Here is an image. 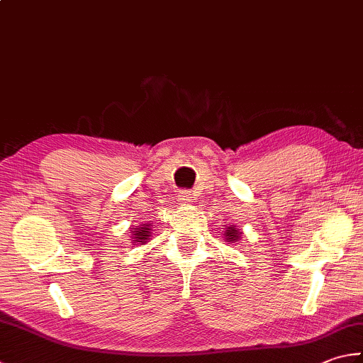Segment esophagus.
<instances>
[{"instance_id": "34e87169", "label": "esophagus", "mask_w": 363, "mask_h": 363, "mask_svg": "<svg viewBox=\"0 0 363 363\" xmlns=\"http://www.w3.org/2000/svg\"><path fill=\"white\" fill-rule=\"evenodd\" d=\"M180 202L191 203V202H193V194H191L189 191H182V193H180Z\"/></svg>"}]
</instances>
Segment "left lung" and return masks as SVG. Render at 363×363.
Segmentation results:
<instances>
[{
	"instance_id": "left-lung-1",
	"label": "left lung",
	"mask_w": 363,
	"mask_h": 363,
	"mask_svg": "<svg viewBox=\"0 0 363 363\" xmlns=\"http://www.w3.org/2000/svg\"><path fill=\"white\" fill-rule=\"evenodd\" d=\"M223 235H224V240L229 243H237L238 240H242V232L240 229H237V225L234 224L225 225Z\"/></svg>"
}]
</instances>
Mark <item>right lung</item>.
Masks as SVG:
<instances>
[{
    "mask_svg": "<svg viewBox=\"0 0 363 363\" xmlns=\"http://www.w3.org/2000/svg\"><path fill=\"white\" fill-rule=\"evenodd\" d=\"M152 225L153 224H140L131 230V238H133V245H143L150 240L152 237Z\"/></svg>",
    "mask_w": 363,
    "mask_h": 363,
    "instance_id": "right-lung-1",
    "label": "right lung"
}]
</instances>
